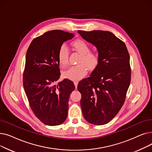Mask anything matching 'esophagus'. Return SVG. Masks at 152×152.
<instances>
[{"mask_svg":"<svg viewBox=\"0 0 152 152\" xmlns=\"http://www.w3.org/2000/svg\"><path fill=\"white\" fill-rule=\"evenodd\" d=\"M74 84H75V86L76 87V88L77 86V84H78V81H74Z\"/></svg>","mask_w":152,"mask_h":152,"instance_id":"obj_1","label":"esophagus"}]
</instances>
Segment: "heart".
<instances>
[{
  "label": "heart",
  "instance_id": "1",
  "mask_svg": "<svg viewBox=\"0 0 152 152\" xmlns=\"http://www.w3.org/2000/svg\"><path fill=\"white\" fill-rule=\"evenodd\" d=\"M74 49L81 55L79 65L71 66L63 73V76L73 81H77L87 74V68L90 70L96 68L100 62L101 57L98 52H90L91 45L83 39H76L72 42ZM69 50L65 44L58 50V59L60 65L66 66L68 63Z\"/></svg>",
  "mask_w": 152,
  "mask_h": 152
}]
</instances>
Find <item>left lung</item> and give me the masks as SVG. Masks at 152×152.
<instances>
[{
	"instance_id": "left-lung-1",
	"label": "left lung",
	"mask_w": 152,
	"mask_h": 152,
	"mask_svg": "<svg viewBox=\"0 0 152 152\" xmlns=\"http://www.w3.org/2000/svg\"><path fill=\"white\" fill-rule=\"evenodd\" d=\"M86 41L96 47L101 60L87 78L77 85L83 115L89 123H109L121 110L131 83L129 54L124 42L112 33L79 30Z\"/></svg>"
}]
</instances>
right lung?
I'll use <instances>...</instances> for the list:
<instances>
[{
  "mask_svg": "<svg viewBox=\"0 0 152 152\" xmlns=\"http://www.w3.org/2000/svg\"><path fill=\"white\" fill-rule=\"evenodd\" d=\"M73 37L61 30L48 31L34 39L26 52L24 89L34 115L46 125H60L68 116V100L75 86L68 79L55 82L60 76L58 50Z\"/></svg>",
  "mask_w": 152,
  "mask_h": 152,
  "instance_id": "obj_1",
  "label": "right lung"
}]
</instances>
